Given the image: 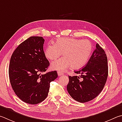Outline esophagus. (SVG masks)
Masks as SVG:
<instances>
[{
    "label": "esophagus",
    "mask_w": 122,
    "mask_h": 122,
    "mask_svg": "<svg viewBox=\"0 0 122 122\" xmlns=\"http://www.w3.org/2000/svg\"><path fill=\"white\" fill-rule=\"evenodd\" d=\"M57 74H58V76H62V75H64L63 72H60V71H59L58 72H57Z\"/></svg>",
    "instance_id": "1"
}]
</instances>
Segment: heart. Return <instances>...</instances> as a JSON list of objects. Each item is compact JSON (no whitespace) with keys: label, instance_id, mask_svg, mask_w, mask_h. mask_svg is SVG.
Segmentation results:
<instances>
[{"label":"heart","instance_id":"1","mask_svg":"<svg viewBox=\"0 0 122 122\" xmlns=\"http://www.w3.org/2000/svg\"><path fill=\"white\" fill-rule=\"evenodd\" d=\"M92 51V43L87 39L60 38L54 45H47L44 55L48 60H55L62 53L63 57L51 65L52 69L60 72L70 67L74 69L82 67L88 60Z\"/></svg>","mask_w":122,"mask_h":122}]
</instances>
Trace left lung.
Segmentation results:
<instances>
[{
    "mask_svg": "<svg viewBox=\"0 0 122 122\" xmlns=\"http://www.w3.org/2000/svg\"><path fill=\"white\" fill-rule=\"evenodd\" d=\"M75 72L80 76H69L67 87L72 98L84 103L100 93L107 81L108 67L107 55L98 43L85 67Z\"/></svg>",
    "mask_w": 122,
    "mask_h": 122,
    "instance_id": "1",
    "label": "left lung"
}]
</instances>
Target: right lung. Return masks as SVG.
Segmentation results:
<instances>
[{"label": "right lung", "instance_id": "obj_1", "mask_svg": "<svg viewBox=\"0 0 122 122\" xmlns=\"http://www.w3.org/2000/svg\"><path fill=\"white\" fill-rule=\"evenodd\" d=\"M42 37L32 36L20 44L13 52L9 77L15 93L24 102L36 105L47 97L50 83L57 77L56 71L45 74L50 62L44 55Z\"/></svg>", "mask_w": 122, "mask_h": 122}]
</instances>
